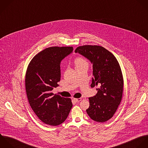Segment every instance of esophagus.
<instances>
[{
  "instance_id": "esophagus-1",
  "label": "esophagus",
  "mask_w": 148,
  "mask_h": 148,
  "mask_svg": "<svg viewBox=\"0 0 148 148\" xmlns=\"http://www.w3.org/2000/svg\"><path fill=\"white\" fill-rule=\"evenodd\" d=\"M81 100H82L81 98H79V99H73V100H74L75 102H76V103L79 102Z\"/></svg>"
}]
</instances>
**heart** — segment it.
<instances>
[{
    "label": "heart",
    "instance_id": "b5f03b06",
    "mask_svg": "<svg viewBox=\"0 0 148 148\" xmlns=\"http://www.w3.org/2000/svg\"><path fill=\"white\" fill-rule=\"evenodd\" d=\"M85 63H87L86 62L84 59H83L82 58H78L75 60V64L76 67L80 66L81 64H85Z\"/></svg>",
    "mask_w": 148,
    "mask_h": 148
}]
</instances>
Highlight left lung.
Here are the masks:
<instances>
[{"label":"left lung","mask_w":148,"mask_h":148,"mask_svg":"<svg viewBox=\"0 0 148 148\" xmlns=\"http://www.w3.org/2000/svg\"><path fill=\"white\" fill-rule=\"evenodd\" d=\"M75 52L93 64L90 86H99L97 94L89 98L90 106L86 112L92 120L105 122L113 116L122 100L123 78L119 64L111 52L101 46H80Z\"/></svg>","instance_id":"8db88e82"}]
</instances>
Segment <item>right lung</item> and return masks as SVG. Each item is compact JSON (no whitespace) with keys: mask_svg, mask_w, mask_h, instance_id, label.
<instances>
[{"mask_svg":"<svg viewBox=\"0 0 148 148\" xmlns=\"http://www.w3.org/2000/svg\"><path fill=\"white\" fill-rule=\"evenodd\" d=\"M72 47H52L40 52L30 61L25 76L29 104L44 123L58 126L65 121L73 107L71 100L52 93L60 80V62L73 52Z\"/></svg>","mask_w":148,"mask_h":148,"instance_id":"obj_1","label":"right lung"}]
</instances>
